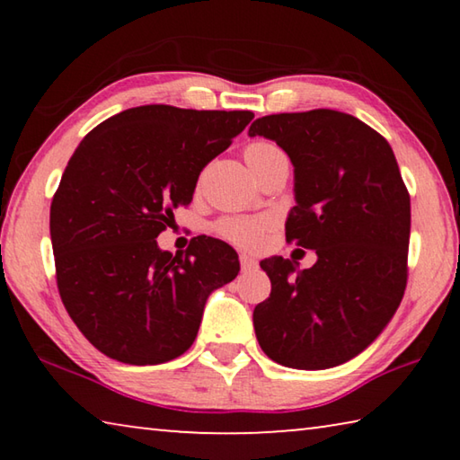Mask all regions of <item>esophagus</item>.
Instances as JSON below:
<instances>
[{"label":"esophagus","instance_id":"1","mask_svg":"<svg viewBox=\"0 0 460 460\" xmlns=\"http://www.w3.org/2000/svg\"><path fill=\"white\" fill-rule=\"evenodd\" d=\"M239 263H241V270H243V271H252V270L258 268V260L252 258V255H247V253L239 255Z\"/></svg>","mask_w":460,"mask_h":460}]
</instances>
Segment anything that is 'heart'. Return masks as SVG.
Returning <instances> with one entry per match:
<instances>
[{"mask_svg":"<svg viewBox=\"0 0 460 460\" xmlns=\"http://www.w3.org/2000/svg\"><path fill=\"white\" fill-rule=\"evenodd\" d=\"M245 162L252 168L253 174L268 164L270 160L284 155L276 146L266 142H253L245 147ZM271 223L268 219H245V217H229V219H221L215 225V231L219 233L223 239L231 241L233 245L245 247V249H260L266 241V233L270 231Z\"/></svg>","mask_w":460,"mask_h":460,"instance_id":"1","label":"heart"}]
</instances>
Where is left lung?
I'll use <instances>...</instances> for the list:
<instances>
[{"label": "left lung", "instance_id": "8db88e82", "mask_svg": "<svg viewBox=\"0 0 460 460\" xmlns=\"http://www.w3.org/2000/svg\"><path fill=\"white\" fill-rule=\"evenodd\" d=\"M249 136L290 158L286 239L316 252L308 270L279 255L260 263L271 292L253 310L255 337L286 367H337L379 337L406 290L410 194L398 162L384 136L332 109L266 115Z\"/></svg>", "mask_w": 460, "mask_h": 460}]
</instances>
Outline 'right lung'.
<instances>
[{
  "mask_svg": "<svg viewBox=\"0 0 460 460\" xmlns=\"http://www.w3.org/2000/svg\"><path fill=\"white\" fill-rule=\"evenodd\" d=\"M252 111L131 107L89 131L50 205L57 284L66 313L101 353L129 365L181 357L213 290L239 274L233 247L194 237L186 255L155 237L189 205L199 174Z\"/></svg>",
  "mask_w": 460,
  "mask_h": 460,
  "instance_id": "1",
  "label": "right lung"
}]
</instances>
